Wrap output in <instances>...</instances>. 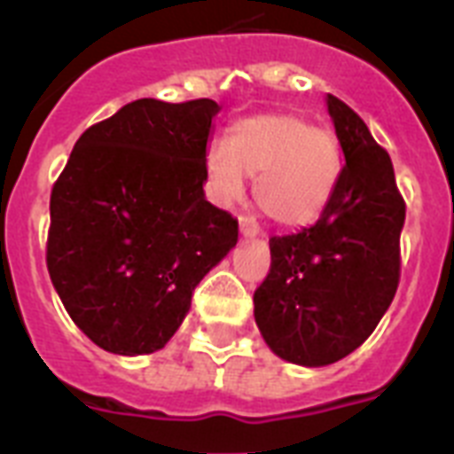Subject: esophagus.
Returning <instances> with one entry per match:
<instances>
[{"label": "esophagus", "instance_id": "34e87169", "mask_svg": "<svg viewBox=\"0 0 454 454\" xmlns=\"http://www.w3.org/2000/svg\"><path fill=\"white\" fill-rule=\"evenodd\" d=\"M240 235L245 240H252L259 235V226H256L254 219H249V216H240Z\"/></svg>", "mask_w": 454, "mask_h": 454}]
</instances>
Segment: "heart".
<instances>
[{
	"instance_id": "obj_1",
	"label": "heart",
	"mask_w": 454,
	"mask_h": 454,
	"mask_svg": "<svg viewBox=\"0 0 454 454\" xmlns=\"http://www.w3.org/2000/svg\"><path fill=\"white\" fill-rule=\"evenodd\" d=\"M341 157L332 131L287 113L245 117L228 131L226 145L205 155L207 191L216 205H235L245 176L256 178L254 200L285 228L309 226L330 205Z\"/></svg>"
}]
</instances>
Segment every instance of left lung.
Wrapping results in <instances>:
<instances>
[{
    "label": "left lung",
    "instance_id": "obj_1",
    "mask_svg": "<svg viewBox=\"0 0 454 454\" xmlns=\"http://www.w3.org/2000/svg\"><path fill=\"white\" fill-rule=\"evenodd\" d=\"M327 113L344 153L337 188L320 219L270 238V273L254 292V320L278 358L332 365L380 325L401 276L405 205L394 164L367 124L337 96Z\"/></svg>",
    "mask_w": 454,
    "mask_h": 454
}]
</instances>
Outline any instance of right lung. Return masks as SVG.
I'll use <instances>...</instances> for the list:
<instances>
[{
    "label": "right lung",
    "instance_id": "add662e5",
    "mask_svg": "<svg viewBox=\"0 0 454 454\" xmlns=\"http://www.w3.org/2000/svg\"><path fill=\"white\" fill-rule=\"evenodd\" d=\"M219 103L138 98L89 127L51 191L46 266L74 325L103 351L164 348L192 290L238 245L205 198Z\"/></svg>",
    "mask_w": 454,
    "mask_h": 454
}]
</instances>
